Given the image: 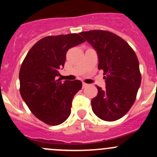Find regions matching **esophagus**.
<instances>
[{
    "label": "esophagus",
    "instance_id": "1",
    "mask_svg": "<svg viewBox=\"0 0 157 157\" xmlns=\"http://www.w3.org/2000/svg\"><path fill=\"white\" fill-rule=\"evenodd\" d=\"M82 86H83V88H85L86 86H88V84H86V83H83V85H82Z\"/></svg>",
    "mask_w": 157,
    "mask_h": 157
}]
</instances>
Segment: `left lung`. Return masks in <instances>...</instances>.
<instances>
[{"instance_id":"1","label":"left lung","mask_w":157,"mask_h":157,"mask_svg":"<svg viewBox=\"0 0 157 157\" xmlns=\"http://www.w3.org/2000/svg\"><path fill=\"white\" fill-rule=\"evenodd\" d=\"M80 35L96 51L98 68L105 75V88L97 86V96L91 100L92 109L100 119L116 121L131 108L140 86L137 55L124 39L111 32L91 30Z\"/></svg>"}]
</instances>
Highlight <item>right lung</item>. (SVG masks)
Listing matches in <instances>:
<instances>
[{
  "instance_id": "add662e5",
  "label": "right lung",
  "mask_w": 157,
  "mask_h": 157,
  "mask_svg": "<svg viewBox=\"0 0 157 157\" xmlns=\"http://www.w3.org/2000/svg\"><path fill=\"white\" fill-rule=\"evenodd\" d=\"M76 33L46 36L28 52L20 70V92L32 113L49 125L67 119L72 100L82 82L58 79L70 48L84 42Z\"/></svg>"
}]
</instances>
